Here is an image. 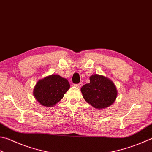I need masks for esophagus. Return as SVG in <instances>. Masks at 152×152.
I'll list each match as a JSON object with an SVG mask.
<instances>
[{
    "label": "esophagus",
    "instance_id": "esophagus-1",
    "mask_svg": "<svg viewBox=\"0 0 152 152\" xmlns=\"http://www.w3.org/2000/svg\"><path fill=\"white\" fill-rule=\"evenodd\" d=\"M82 85H83L82 83H78V84H75V85H74V86H75V87H77V88H79V87H81Z\"/></svg>",
    "mask_w": 152,
    "mask_h": 152
}]
</instances>
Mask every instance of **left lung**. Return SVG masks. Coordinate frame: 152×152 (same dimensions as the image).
I'll return each mask as SVG.
<instances>
[{"label": "left lung", "mask_w": 152, "mask_h": 152, "mask_svg": "<svg viewBox=\"0 0 152 152\" xmlns=\"http://www.w3.org/2000/svg\"><path fill=\"white\" fill-rule=\"evenodd\" d=\"M89 79V83L85 84L81 88L87 102L97 109H103L115 102L118 91L110 79L98 74L91 75Z\"/></svg>", "instance_id": "1"}]
</instances>
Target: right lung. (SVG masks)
<instances>
[{"label":"right lung","mask_w":152,"mask_h":152,"mask_svg":"<svg viewBox=\"0 0 152 152\" xmlns=\"http://www.w3.org/2000/svg\"><path fill=\"white\" fill-rule=\"evenodd\" d=\"M69 88L67 79L52 74L37 82L33 95L42 106L51 107L61 101Z\"/></svg>","instance_id":"obj_1"}]
</instances>
